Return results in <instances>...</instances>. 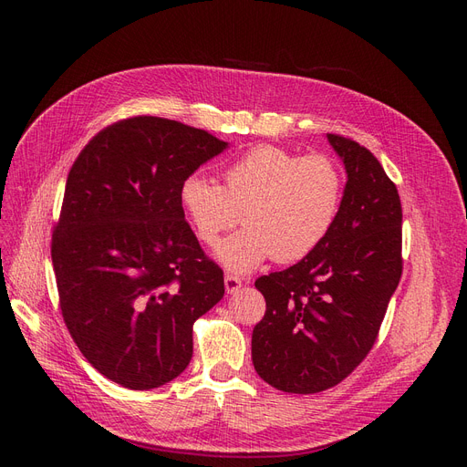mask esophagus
Here are the masks:
<instances>
[{
	"label": "esophagus",
	"instance_id": "obj_1",
	"mask_svg": "<svg viewBox=\"0 0 467 467\" xmlns=\"http://www.w3.org/2000/svg\"><path fill=\"white\" fill-rule=\"evenodd\" d=\"M223 285H225V292L235 294L239 288L244 286V282H242V278L235 276V275H225L223 276Z\"/></svg>",
	"mask_w": 467,
	"mask_h": 467
}]
</instances>
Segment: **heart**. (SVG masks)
Segmentation results:
<instances>
[{
  "instance_id": "1",
  "label": "heart",
  "mask_w": 467,
  "mask_h": 467,
  "mask_svg": "<svg viewBox=\"0 0 467 467\" xmlns=\"http://www.w3.org/2000/svg\"><path fill=\"white\" fill-rule=\"evenodd\" d=\"M343 192V171L329 155L257 146L225 167L223 187L192 173L179 199L196 237L210 247L244 218L245 228L216 251L225 268L244 275L268 257L296 263L317 249L333 230Z\"/></svg>"
}]
</instances>
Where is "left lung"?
Segmentation results:
<instances>
[{
  "label": "left lung",
  "instance_id": "8db88e82",
  "mask_svg": "<svg viewBox=\"0 0 467 467\" xmlns=\"http://www.w3.org/2000/svg\"><path fill=\"white\" fill-rule=\"evenodd\" d=\"M327 140L347 169L333 230L302 261L255 280L266 312L253 329V366L288 393L325 391L357 368L403 271L398 187L370 150L341 134Z\"/></svg>",
  "mask_w": 467,
  "mask_h": 467
}]
</instances>
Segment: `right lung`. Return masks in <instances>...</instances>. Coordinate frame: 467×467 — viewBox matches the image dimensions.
<instances>
[{
    "label": "right lung",
    "instance_id": "right-lung-1",
    "mask_svg": "<svg viewBox=\"0 0 467 467\" xmlns=\"http://www.w3.org/2000/svg\"><path fill=\"white\" fill-rule=\"evenodd\" d=\"M206 130L140 115L95 134L66 181L52 265L66 327L95 370L129 389L177 378L223 271L185 220L182 181L225 150Z\"/></svg>",
    "mask_w": 467,
    "mask_h": 467
}]
</instances>
